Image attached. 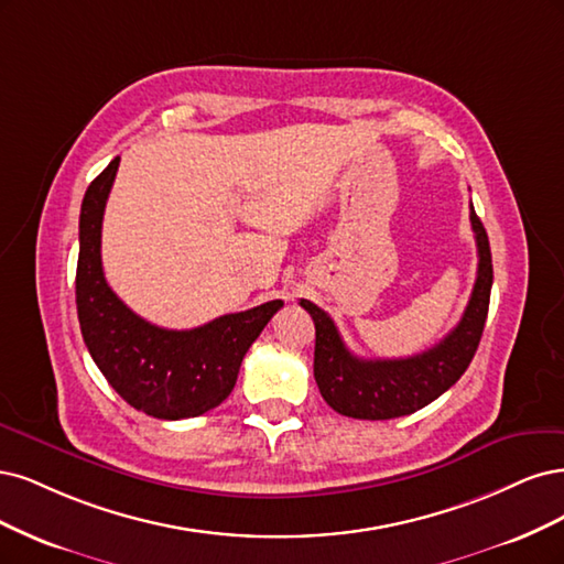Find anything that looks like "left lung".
Here are the masks:
<instances>
[{
    "instance_id": "8db88e82",
    "label": "left lung",
    "mask_w": 564,
    "mask_h": 564,
    "mask_svg": "<svg viewBox=\"0 0 564 564\" xmlns=\"http://www.w3.org/2000/svg\"><path fill=\"white\" fill-rule=\"evenodd\" d=\"M470 227L478 246V276L466 312L445 339L408 358L354 356L335 328L333 318L314 302L300 300L316 325L314 377L323 401L335 412L354 420H393L412 414L443 395L474 360L489 308L492 290V252L487 231L470 204Z\"/></svg>"
}]
</instances>
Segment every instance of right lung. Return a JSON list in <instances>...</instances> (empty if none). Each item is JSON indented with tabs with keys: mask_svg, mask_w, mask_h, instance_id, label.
Segmentation results:
<instances>
[{
	"mask_svg": "<svg viewBox=\"0 0 564 564\" xmlns=\"http://www.w3.org/2000/svg\"><path fill=\"white\" fill-rule=\"evenodd\" d=\"M119 156L88 185L79 215L77 314L90 358L131 408L156 420H187L220 405L241 360L281 300L225 314L202 328L166 330L140 318L107 285L100 231Z\"/></svg>",
	"mask_w": 564,
	"mask_h": 564,
	"instance_id": "right-lung-1",
	"label": "right lung"
}]
</instances>
